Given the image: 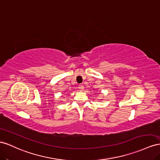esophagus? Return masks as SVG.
<instances>
[{
	"label": "esophagus",
	"mask_w": 160,
	"mask_h": 160,
	"mask_svg": "<svg viewBox=\"0 0 160 160\" xmlns=\"http://www.w3.org/2000/svg\"><path fill=\"white\" fill-rule=\"evenodd\" d=\"M78 88H79L80 90H84V86L83 84H80L79 86H78Z\"/></svg>",
	"instance_id": "34e87169"
}]
</instances>
